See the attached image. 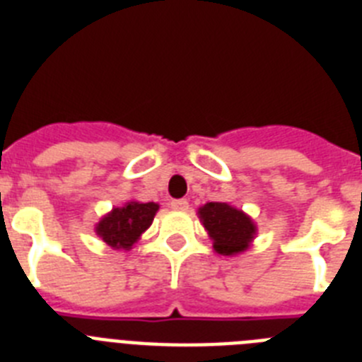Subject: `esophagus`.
Wrapping results in <instances>:
<instances>
[{"instance_id":"obj_1","label":"esophagus","mask_w":362,"mask_h":362,"mask_svg":"<svg viewBox=\"0 0 362 362\" xmlns=\"http://www.w3.org/2000/svg\"><path fill=\"white\" fill-rule=\"evenodd\" d=\"M170 206L174 210H188V201L187 199H174L170 203Z\"/></svg>"}]
</instances>
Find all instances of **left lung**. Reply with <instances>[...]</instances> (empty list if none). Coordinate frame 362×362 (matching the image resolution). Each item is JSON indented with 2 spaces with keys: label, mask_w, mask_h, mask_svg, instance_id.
I'll use <instances>...</instances> for the list:
<instances>
[{
  "label": "left lung",
  "mask_w": 362,
  "mask_h": 362,
  "mask_svg": "<svg viewBox=\"0 0 362 362\" xmlns=\"http://www.w3.org/2000/svg\"><path fill=\"white\" fill-rule=\"evenodd\" d=\"M197 214L217 254L238 255L254 241L257 230L254 221L228 203H206Z\"/></svg>",
  "instance_id": "8db88e82"
}]
</instances>
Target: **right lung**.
Here are the masks:
<instances>
[{
  "instance_id": "add662e5",
  "label": "right lung",
  "mask_w": 362,
  "mask_h": 362,
  "mask_svg": "<svg viewBox=\"0 0 362 362\" xmlns=\"http://www.w3.org/2000/svg\"><path fill=\"white\" fill-rule=\"evenodd\" d=\"M158 210V203L129 201L124 206L114 209L99 221L95 233L114 250H130L141 238V233L152 225Z\"/></svg>"
}]
</instances>
